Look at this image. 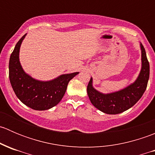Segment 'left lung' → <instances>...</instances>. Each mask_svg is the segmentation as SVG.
<instances>
[{
	"mask_svg": "<svg viewBox=\"0 0 155 155\" xmlns=\"http://www.w3.org/2000/svg\"><path fill=\"white\" fill-rule=\"evenodd\" d=\"M140 46L141 70L133 83L117 91L104 94L94 87L93 79L91 77L87 87V95L94 107L101 112L109 115L121 113L135 105L144 94L149 79L150 69L145 48L141 43Z\"/></svg>",
	"mask_w": 155,
	"mask_h": 155,
	"instance_id": "left-lung-1",
	"label": "left lung"
}]
</instances>
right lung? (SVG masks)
<instances>
[{"instance_id":"right-lung-1","label":"right lung","mask_w":155,"mask_h":155,"mask_svg":"<svg viewBox=\"0 0 155 155\" xmlns=\"http://www.w3.org/2000/svg\"><path fill=\"white\" fill-rule=\"evenodd\" d=\"M25 34L16 43L9 62V78L12 89L21 103L34 110H47L63 98L70 80L79 72L62 74L51 80L36 79L25 73L19 61V51Z\"/></svg>"}]
</instances>
